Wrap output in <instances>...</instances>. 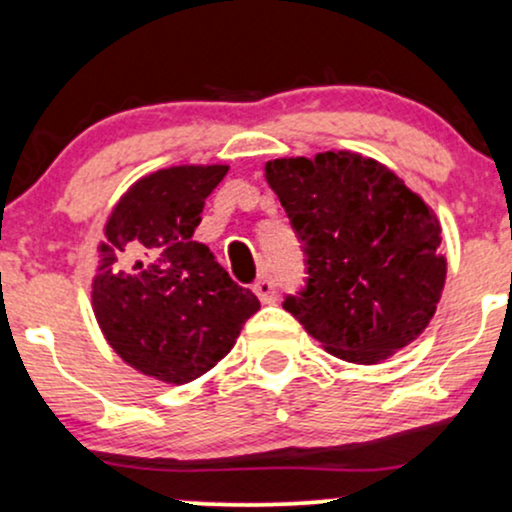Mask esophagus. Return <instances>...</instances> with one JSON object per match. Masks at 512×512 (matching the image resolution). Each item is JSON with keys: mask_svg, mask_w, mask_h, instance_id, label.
<instances>
[{"mask_svg": "<svg viewBox=\"0 0 512 512\" xmlns=\"http://www.w3.org/2000/svg\"><path fill=\"white\" fill-rule=\"evenodd\" d=\"M255 293L262 303H274L279 298V284L272 274H262L260 279L255 281Z\"/></svg>", "mask_w": 512, "mask_h": 512, "instance_id": "esophagus-1", "label": "esophagus"}]
</instances>
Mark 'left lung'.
Segmentation results:
<instances>
[{
    "label": "left lung",
    "mask_w": 512,
    "mask_h": 512,
    "mask_svg": "<svg viewBox=\"0 0 512 512\" xmlns=\"http://www.w3.org/2000/svg\"><path fill=\"white\" fill-rule=\"evenodd\" d=\"M264 170L308 274L284 308L349 363L370 366L414 342L448 272L424 199L383 163L349 151L276 158Z\"/></svg>",
    "instance_id": "obj_1"
}]
</instances>
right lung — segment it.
<instances>
[{"label": "right lung", "mask_w": 512, "mask_h": 512, "mask_svg": "<svg viewBox=\"0 0 512 512\" xmlns=\"http://www.w3.org/2000/svg\"><path fill=\"white\" fill-rule=\"evenodd\" d=\"M228 166H175L129 187L105 226L93 313L122 361L185 385L214 368L260 310L204 243L192 240Z\"/></svg>", "instance_id": "1"}]
</instances>
